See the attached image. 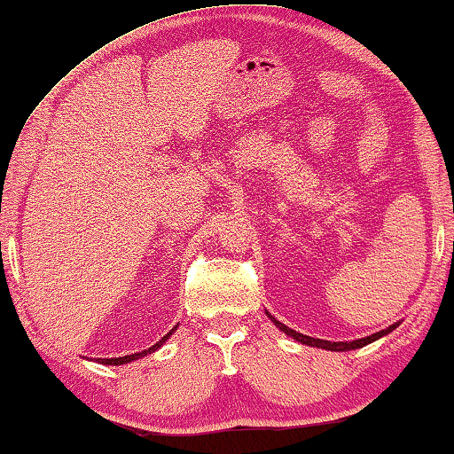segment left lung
I'll return each mask as SVG.
<instances>
[{
	"instance_id": "1",
	"label": "left lung",
	"mask_w": 454,
	"mask_h": 454,
	"mask_svg": "<svg viewBox=\"0 0 454 454\" xmlns=\"http://www.w3.org/2000/svg\"><path fill=\"white\" fill-rule=\"evenodd\" d=\"M266 315H269V313H266ZM269 317H270V321L275 323V325H277L280 331H285L286 335H291L293 340H297V341L305 343V345H311V348H321V349H331V351H349V349L364 348V345H368V343H372V341L380 340V337L387 335V333H390V331H394L395 327H398V323H394V325H390L387 329H382V331H378V333H373V335H370V337H362V340H356V341H325V340H315V337L297 333V331H294V329L286 327L285 323L277 321L275 317H272V315H269Z\"/></svg>"
}]
</instances>
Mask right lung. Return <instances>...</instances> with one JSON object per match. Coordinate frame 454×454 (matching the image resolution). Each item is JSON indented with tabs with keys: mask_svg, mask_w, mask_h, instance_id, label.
<instances>
[{
	"mask_svg": "<svg viewBox=\"0 0 454 454\" xmlns=\"http://www.w3.org/2000/svg\"><path fill=\"white\" fill-rule=\"evenodd\" d=\"M176 329H177V327H174V329H171L168 335H163V337H161V340H160V341H157L155 345H151V348H149V349H143V351H139V354H133V356H123V357H109V359H100V357H98V362H100V364H106V365H121V364H129V362H133V359H139V357H143V356H147V354H151V351L160 349V348H161V345H163L165 341H168V340H169V335H171V333H174V331H176Z\"/></svg>",
	"mask_w": 454,
	"mask_h": 454,
	"instance_id": "right-lung-1",
	"label": "right lung"
}]
</instances>
